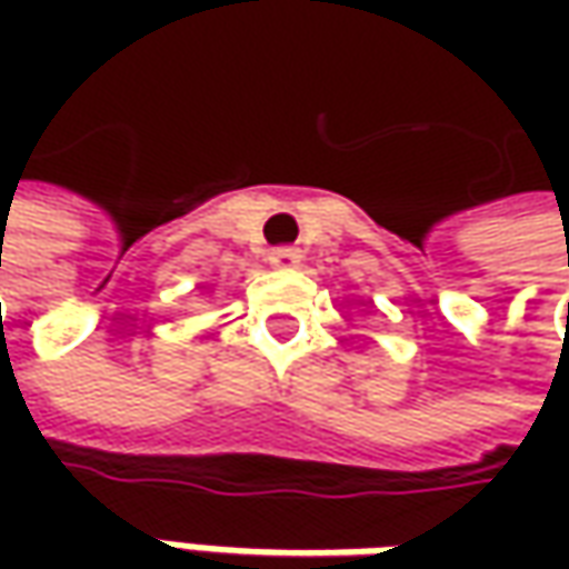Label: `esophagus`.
<instances>
[{"label": "esophagus", "instance_id": "1", "mask_svg": "<svg viewBox=\"0 0 569 569\" xmlns=\"http://www.w3.org/2000/svg\"><path fill=\"white\" fill-rule=\"evenodd\" d=\"M269 266H272V269H281V272L297 269V266H300V252L291 250V247H278V250L269 252Z\"/></svg>", "mask_w": 569, "mask_h": 569}]
</instances>
